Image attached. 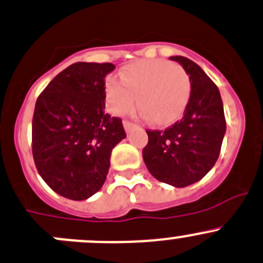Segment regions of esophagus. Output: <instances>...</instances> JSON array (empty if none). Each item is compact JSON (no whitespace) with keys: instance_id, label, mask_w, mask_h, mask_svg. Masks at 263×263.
Segmentation results:
<instances>
[{"instance_id":"esophagus-1","label":"esophagus","mask_w":263,"mask_h":263,"mask_svg":"<svg viewBox=\"0 0 263 263\" xmlns=\"http://www.w3.org/2000/svg\"><path fill=\"white\" fill-rule=\"evenodd\" d=\"M123 127H124V129H126L127 134H128V132H131L132 129L136 127V124H134L132 122H129V121H123Z\"/></svg>"}]
</instances>
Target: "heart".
Instances as JSON below:
<instances>
[{
  "label": "heart",
  "mask_w": 263,
  "mask_h": 263,
  "mask_svg": "<svg viewBox=\"0 0 263 263\" xmlns=\"http://www.w3.org/2000/svg\"><path fill=\"white\" fill-rule=\"evenodd\" d=\"M121 81L110 78L105 86L109 109L117 116L139 103L141 114L147 116L152 123L167 126L182 116L190 99L189 74L170 61H137L122 70Z\"/></svg>",
  "instance_id": "b5f03b06"
}]
</instances>
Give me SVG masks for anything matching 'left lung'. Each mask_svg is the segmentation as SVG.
Returning a JSON list of instances; mask_svg holds the SVG:
<instances>
[{"label":"left lung","mask_w":263,"mask_h":263,"mask_svg":"<svg viewBox=\"0 0 263 263\" xmlns=\"http://www.w3.org/2000/svg\"><path fill=\"white\" fill-rule=\"evenodd\" d=\"M189 74L191 92L183 117L164 131H146L142 158L158 181L185 187L202 180L217 162L226 132L220 91L204 70L183 56H171Z\"/></svg>","instance_id":"left-lung-1"}]
</instances>
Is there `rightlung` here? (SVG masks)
Masks as SVG:
<instances>
[{
    "instance_id": "obj_1",
    "label": "right lung",
    "mask_w": 263,
    "mask_h": 263,
    "mask_svg": "<svg viewBox=\"0 0 263 263\" xmlns=\"http://www.w3.org/2000/svg\"><path fill=\"white\" fill-rule=\"evenodd\" d=\"M110 63H76L38 96L32 152L38 173L59 195L86 200L106 180L113 147L126 139L119 118L104 111Z\"/></svg>"
}]
</instances>
